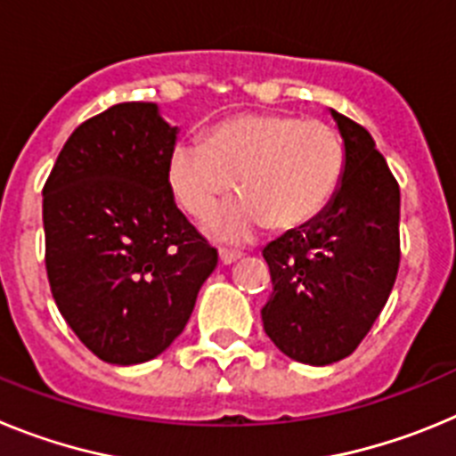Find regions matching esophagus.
I'll list each match as a JSON object with an SVG mask.
<instances>
[{
  "label": "esophagus",
  "mask_w": 456,
  "mask_h": 456,
  "mask_svg": "<svg viewBox=\"0 0 456 456\" xmlns=\"http://www.w3.org/2000/svg\"><path fill=\"white\" fill-rule=\"evenodd\" d=\"M241 253L240 251H228V248H219V260L221 265H231L235 263L237 257H240Z\"/></svg>",
  "instance_id": "1"
}]
</instances>
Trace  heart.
Masks as SVG:
<instances>
[{"label":"heart","instance_id":"heart-1","mask_svg":"<svg viewBox=\"0 0 456 456\" xmlns=\"http://www.w3.org/2000/svg\"><path fill=\"white\" fill-rule=\"evenodd\" d=\"M345 171V148L331 125L294 114H241L216 123L205 141H180L168 159V184L180 208L208 219L225 241H247L269 224L294 231L326 205Z\"/></svg>","mask_w":456,"mask_h":456}]
</instances>
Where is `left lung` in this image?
<instances>
[{
	"label": "left lung",
	"mask_w": 456,
	"mask_h": 456,
	"mask_svg": "<svg viewBox=\"0 0 456 456\" xmlns=\"http://www.w3.org/2000/svg\"><path fill=\"white\" fill-rule=\"evenodd\" d=\"M345 171L310 224L269 241L265 333L285 356L331 365L361 345L400 269V187L365 127L331 109Z\"/></svg>",
	"instance_id": "8db88e82"
}]
</instances>
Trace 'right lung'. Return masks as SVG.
Listing matches in <instances>:
<instances>
[{
    "instance_id": "add662e5",
    "label": "right lung",
    "mask_w": 456,
    "mask_h": 456,
    "mask_svg": "<svg viewBox=\"0 0 456 456\" xmlns=\"http://www.w3.org/2000/svg\"><path fill=\"white\" fill-rule=\"evenodd\" d=\"M175 139L157 104H114L72 132L43 187L52 297L107 363L159 356L219 260L173 200Z\"/></svg>"
}]
</instances>
